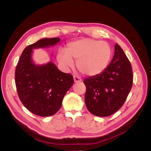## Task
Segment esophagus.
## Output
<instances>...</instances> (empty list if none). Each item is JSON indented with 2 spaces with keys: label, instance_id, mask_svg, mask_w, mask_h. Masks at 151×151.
<instances>
[{
  "label": "esophagus",
  "instance_id": "obj_1",
  "mask_svg": "<svg viewBox=\"0 0 151 151\" xmlns=\"http://www.w3.org/2000/svg\"><path fill=\"white\" fill-rule=\"evenodd\" d=\"M74 80L75 83H79V82H81L82 79L81 78H80L79 77H77L76 76H74Z\"/></svg>",
  "mask_w": 151,
  "mask_h": 151
}]
</instances>
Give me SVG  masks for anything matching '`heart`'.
<instances>
[{
	"label": "heart",
	"instance_id": "heart-1",
	"mask_svg": "<svg viewBox=\"0 0 151 151\" xmlns=\"http://www.w3.org/2000/svg\"><path fill=\"white\" fill-rule=\"evenodd\" d=\"M111 48L107 42L92 38H82L68 43L65 52L59 51L57 60L65 67L76 66L80 72L86 76H98L106 69L110 62Z\"/></svg>",
	"mask_w": 151,
	"mask_h": 151
}]
</instances>
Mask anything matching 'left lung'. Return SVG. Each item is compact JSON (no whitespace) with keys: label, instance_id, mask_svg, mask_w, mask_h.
<instances>
[{"label":"left lung","instance_id":"1","mask_svg":"<svg viewBox=\"0 0 151 151\" xmlns=\"http://www.w3.org/2000/svg\"><path fill=\"white\" fill-rule=\"evenodd\" d=\"M85 103L88 111L98 116H108L124 104L133 84L130 62L122 48L115 45V55L101 74L84 80Z\"/></svg>","mask_w":151,"mask_h":151}]
</instances>
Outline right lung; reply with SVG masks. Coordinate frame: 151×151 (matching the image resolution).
<instances>
[{
  "label": "right lung",
  "instance_id": "right-lung-1",
  "mask_svg": "<svg viewBox=\"0 0 151 151\" xmlns=\"http://www.w3.org/2000/svg\"><path fill=\"white\" fill-rule=\"evenodd\" d=\"M60 38H43L26 47L16 67L15 83L19 98L29 111L40 116L53 115L60 109L66 93L74 83L52 62L37 65L32 61L33 49L56 45Z\"/></svg>",
  "mask_w": 151,
  "mask_h": 151
}]
</instances>
